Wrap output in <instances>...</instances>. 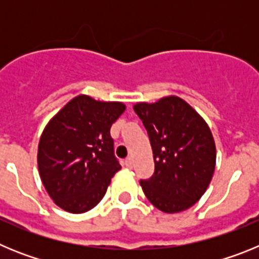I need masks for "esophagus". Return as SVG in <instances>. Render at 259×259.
Returning <instances> with one entry per match:
<instances>
[{"instance_id":"1","label":"esophagus","mask_w":259,"mask_h":259,"mask_svg":"<svg viewBox=\"0 0 259 259\" xmlns=\"http://www.w3.org/2000/svg\"><path fill=\"white\" fill-rule=\"evenodd\" d=\"M124 164L127 168H132V164H134V161H132V158L131 157H128L127 159L124 161Z\"/></svg>"}]
</instances>
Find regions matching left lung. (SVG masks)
Segmentation results:
<instances>
[{
  "instance_id": "obj_1",
  "label": "left lung",
  "mask_w": 259,
  "mask_h": 259,
  "mask_svg": "<svg viewBox=\"0 0 259 259\" xmlns=\"http://www.w3.org/2000/svg\"><path fill=\"white\" fill-rule=\"evenodd\" d=\"M134 110L149 135L155 164L152 178L140 180L146 198L167 214L189 209L206 192L215 170L209 125L176 96L139 102Z\"/></svg>"
}]
</instances>
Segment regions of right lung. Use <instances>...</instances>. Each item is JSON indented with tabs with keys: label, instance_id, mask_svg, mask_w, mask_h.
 <instances>
[{
	"label": "right lung",
	"instance_id": "add662e5",
	"mask_svg": "<svg viewBox=\"0 0 259 259\" xmlns=\"http://www.w3.org/2000/svg\"><path fill=\"white\" fill-rule=\"evenodd\" d=\"M125 110L122 102L76 96L44 128L37 150L41 182L57 206L72 214L93 209L122 167L110 128Z\"/></svg>",
	"mask_w": 259,
	"mask_h": 259
}]
</instances>
